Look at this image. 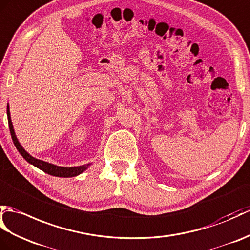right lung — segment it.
I'll return each instance as SVG.
<instances>
[{
  "label": "right lung",
  "mask_w": 250,
  "mask_h": 250,
  "mask_svg": "<svg viewBox=\"0 0 250 250\" xmlns=\"http://www.w3.org/2000/svg\"><path fill=\"white\" fill-rule=\"evenodd\" d=\"M7 118H8V125H9V131H10V135L11 138H13V142L15 144V146L18 150L19 153L24 158L28 163H31L32 165L36 166L39 169H42V171L49 173L51 176H55V177H63V178H68V177H75L82 173L84 170L87 169V167L89 166V164L87 165H82V166H74V167H61V166H56L53 164H50L48 162H44L42 160L35 159L32 155L28 154L24 149L22 148L20 143L18 142V139L16 137L15 131H14V126L13 124H11V119H10V113H9V107L7 106Z\"/></svg>",
  "instance_id": "1"
}]
</instances>
